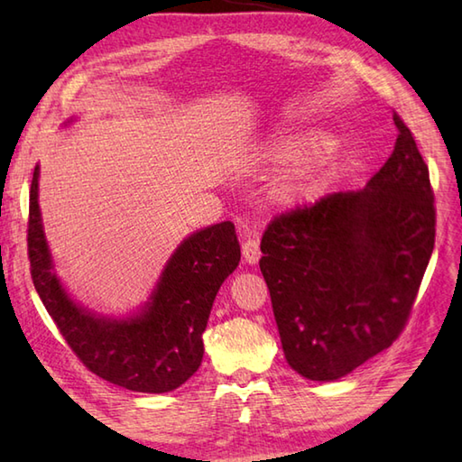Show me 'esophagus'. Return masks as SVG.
Returning a JSON list of instances; mask_svg holds the SVG:
<instances>
[{"mask_svg":"<svg viewBox=\"0 0 462 462\" xmlns=\"http://www.w3.org/2000/svg\"><path fill=\"white\" fill-rule=\"evenodd\" d=\"M242 256L248 263H258L262 252H260V242L258 238H248L242 244Z\"/></svg>","mask_w":462,"mask_h":462,"instance_id":"34e87169","label":"esophagus"}]
</instances>
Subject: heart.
I'll list each match as a JSON object with an SVG mask.
<instances>
[{
  "label": "heart",
  "instance_id": "1",
  "mask_svg": "<svg viewBox=\"0 0 462 462\" xmlns=\"http://www.w3.org/2000/svg\"><path fill=\"white\" fill-rule=\"evenodd\" d=\"M329 144L326 134H298V136H280V139L270 141L263 149V156L266 159L278 162V164H298L301 161H306L308 156L316 154L319 151L326 149ZM310 176V169L303 171L300 179L306 180ZM296 186V190L303 189V182Z\"/></svg>",
  "mask_w": 462,
  "mask_h": 462
}]
</instances>
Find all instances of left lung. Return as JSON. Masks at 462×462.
Segmentation results:
<instances>
[{"label":"left lung","mask_w":462,"mask_h":462,"mask_svg":"<svg viewBox=\"0 0 462 462\" xmlns=\"http://www.w3.org/2000/svg\"><path fill=\"white\" fill-rule=\"evenodd\" d=\"M365 189L333 192L273 218L260 270L290 367L347 375L403 331L435 248V196L409 126Z\"/></svg>","instance_id":"1"}]
</instances>
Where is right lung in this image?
Masks as SVG:
<instances>
[{
  "mask_svg": "<svg viewBox=\"0 0 462 462\" xmlns=\"http://www.w3.org/2000/svg\"><path fill=\"white\" fill-rule=\"evenodd\" d=\"M37 196L39 166L29 190L32 278L47 313L83 365L139 393H169L189 381L202 363V333L216 293L240 262L234 224H214L182 240L141 311L116 319L79 306L61 286L53 272Z\"/></svg>",
  "mask_w": 462,
  "mask_h": 462,
  "instance_id": "right-lung-1",
  "label": "right lung"
}]
</instances>
